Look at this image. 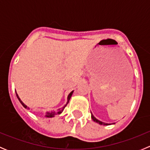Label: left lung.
Segmentation results:
<instances>
[{
  "mask_svg": "<svg viewBox=\"0 0 150 150\" xmlns=\"http://www.w3.org/2000/svg\"><path fill=\"white\" fill-rule=\"evenodd\" d=\"M91 118H92V120H93V121L97 122V123H99V124H100V125H110V123H106V122H102V121H100V120H98V119H96V117H95L94 116H93V115H92V113H91Z\"/></svg>",
  "mask_w": 150,
  "mask_h": 150,
  "instance_id": "obj_1",
  "label": "left lung"
}]
</instances>
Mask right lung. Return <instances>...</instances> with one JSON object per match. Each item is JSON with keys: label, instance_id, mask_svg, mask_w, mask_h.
<instances>
[{"label": "right lung", "instance_id": "1", "mask_svg": "<svg viewBox=\"0 0 150 150\" xmlns=\"http://www.w3.org/2000/svg\"><path fill=\"white\" fill-rule=\"evenodd\" d=\"M73 91H71L70 93H69V95H68V96H67V102L66 104H65V105L64 106V107H62V108L59 109L58 111H57V112H55V111H49V112H46V115H45V117H54V116H55L56 115H59V114H61V113L62 112H63V110H64V109L65 108V107L67 106V104H68V102H69V99H70L71 96H72V93H73ZM16 97H17V99H19V102H20V103L22 104V106H23V107H25V109H28V110H30V108H29V107H28V106H27L26 104H25L23 103V102H22V101L21 100L20 98H19V96H18V94H17V93H16Z\"/></svg>", "mask_w": 150, "mask_h": 150}]
</instances>
